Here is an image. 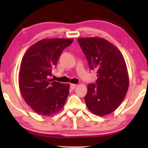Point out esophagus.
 <instances>
[{"label":"esophagus","instance_id":"34e87169","mask_svg":"<svg viewBox=\"0 0 148 148\" xmlns=\"http://www.w3.org/2000/svg\"><path fill=\"white\" fill-rule=\"evenodd\" d=\"M71 89H72V90H74L75 88H76V84H71Z\"/></svg>","mask_w":148,"mask_h":148}]
</instances>
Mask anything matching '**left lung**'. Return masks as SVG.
I'll use <instances>...</instances> for the list:
<instances>
[{
  "mask_svg": "<svg viewBox=\"0 0 148 148\" xmlns=\"http://www.w3.org/2000/svg\"><path fill=\"white\" fill-rule=\"evenodd\" d=\"M77 41L91 70L97 71L96 84L87 86L85 101L92 114L104 116L115 111L128 91L127 64L117 47L99 37L79 38Z\"/></svg>",
  "mask_w": 148,
  "mask_h": 148,
  "instance_id": "8db88e82",
  "label": "left lung"
}]
</instances>
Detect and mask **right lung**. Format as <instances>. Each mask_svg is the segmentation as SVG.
I'll return each instance as SVG.
<instances>
[{
	"instance_id": "add662e5",
	"label": "right lung",
	"mask_w": 148,
	"mask_h": 148,
	"mask_svg": "<svg viewBox=\"0 0 148 148\" xmlns=\"http://www.w3.org/2000/svg\"><path fill=\"white\" fill-rule=\"evenodd\" d=\"M73 39L47 38L29 47L22 58L19 87L25 102L41 116H51L61 110L69 94V84L49 77L65 47Z\"/></svg>"
}]
</instances>
